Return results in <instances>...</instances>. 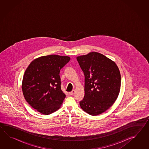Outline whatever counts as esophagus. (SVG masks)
Listing matches in <instances>:
<instances>
[{"label": "esophagus", "instance_id": "obj_1", "mask_svg": "<svg viewBox=\"0 0 149 149\" xmlns=\"http://www.w3.org/2000/svg\"><path fill=\"white\" fill-rule=\"evenodd\" d=\"M74 93H75V91L73 90V91H72L71 92H69V94H70V95H72Z\"/></svg>", "mask_w": 149, "mask_h": 149}]
</instances>
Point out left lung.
<instances>
[{"label":"left lung","mask_w":149,"mask_h":149,"mask_svg":"<svg viewBox=\"0 0 149 149\" xmlns=\"http://www.w3.org/2000/svg\"><path fill=\"white\" fill-rule=\"evenodd\" d=\"M77 60L85 75V96L80 106L90 115L101 114L111 107L118 96L119 70L114 62L97 52L80 56Z\"/></svg>","instance_id":"8db88e82"}]
</instances>
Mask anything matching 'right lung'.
Listing matches in <instances>:
<instances>
[{"instance_id":"right-lung-1","label":"right lung","mask_w":149,"mask_h":149,"mask_svg":"<svg viewBox=\"0 0 149 149\" xmlns=\"http://www.w3.org/2000/svg\"><path fill=\"white\" fill-rule=\"evenodd\" d=\"M70 57L50 55L31 62L24 74L22 91L26 101L42 114L60 108L66 95L61 90V69Z\"/></svg>"}]
</instances>
